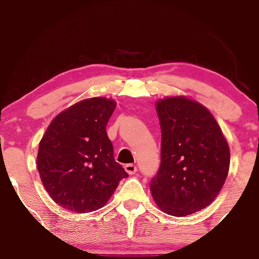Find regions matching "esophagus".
Instances as JSON below:
<instances>
[{"label": "esophagus", "mask_w": 259, "mask_h": 259, "mask_svg": "<svg viewBox=\"0 0 259 259\" xmlns=\"http://www.w3.org/2000/svg\"><path fill=\"white\" fill-rule=\"evenodd\" d=\"M125 170L127 171V174H130V175H134L138 171L137 166L134 165V164H126Z\"/></svg>", "instance_id": "obj_1"}]
</instances>
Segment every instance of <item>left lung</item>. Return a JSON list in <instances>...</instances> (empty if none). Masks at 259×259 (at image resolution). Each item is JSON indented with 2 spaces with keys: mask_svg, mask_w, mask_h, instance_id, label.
Here are the masks:
<instances>
[{
  "mask_svg": "<svg viewBox=\"0 0 259 259\" xmlns=\"http://www.w3.org/2000/svg\"><path fill=\"white\" fill-rule=\"evenodd\" d=\"M156 107L162 144L151 193L169 215H189L219 194L230 167V149L215 119L200 103L180 96L160 100Z\"/></svg>",
  "mask_w": 259,
  "mask_h": 259,
  "instance_id": "1",
  "label": "left lung"
}]
</instances>
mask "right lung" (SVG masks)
Here are the masks:
<instances>
[{
  "instance_id": "right-lung-1",
  "label": "right lung",
  "mask_w": 259,
  "mask_h": 259,
  "mask_svg": "<svg viewBox=\"0 0 259 259\" xmlns=\"http://www.w3.org/2000/svg\"><path fill=\"white\" fill-rule=\"evenodd\" d=\"M114 109L115 102L102 97L80 101L57 115L40 140L36 167L60 207L75 213L100 209L128 177L107 136Z\"/></svg>"
}]
</instances>
